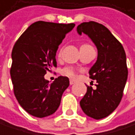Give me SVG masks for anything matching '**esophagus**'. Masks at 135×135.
<instances>
[{"label":"esophagus","mask_w":135,"mask_h":135,"mask_svg":"<svg viewBox=\"0 0 135 135\" xmlns=\"http://www.w3.org/2000/svg\"><path fill=\"white\" fill-rule=\"evenodd\" d=\"M75 83V80H73V79H71L70 80V85H73Z\"/></svg>","instance_id":"obj_1"}]
</instances>
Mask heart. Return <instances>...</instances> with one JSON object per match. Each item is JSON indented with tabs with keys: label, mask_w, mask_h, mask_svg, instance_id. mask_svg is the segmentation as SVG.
Here are the masks:
<instances>
[{
	"label": "heart",
	"mask_w": 135,
	"mask_h": 135,
	"mask_svg": "<svg viewBox=\"0 0 135 135\" xmlns=\"http://www.w3.org/2000/svg\"><path fill=\"white\" fill-rule=\"evenodd\" d=\"M62 73L66 76H68L70 78H75L76 75L75 71L72 68H64V70L62 71Z\"/></svg>",
	"instance_id": "obj_1"
}]
</instances>
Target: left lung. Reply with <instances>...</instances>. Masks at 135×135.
<instances>
[{"instance_id":"8db88e82","label":"left lung","mask_w":135,"mask_h":135,"mask_svg":"<svg viewBox=\"0 0 135 135\" xmlns=\"http://www.w3.org/2000/svg\"><path fill=\"white\" fill-rule=\"evenodd\" d=\"M77 32L88 35L98 50L97 60L89 72L98 84L95 89L86 85L80 106L87 116L100 120L112 113L121 101L128 75L126 54L122 44L102 24L83 22Z\"/></svg>"}]
</instances>
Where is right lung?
<instances>
[{"instance_id": "add662e5", "label": "right lung", "mask_w": 135, "mask_h": 135, "mask_svg": "<svg viewBox=\"0 0 135 135\" xmlns=\"http://www.w3.org/2000/svg\"><path fill=\"white\" fill-rule=\"evenodd\" d=\"M75 25L39 21L30 25L14 45L10 70L14 93L20 106L32 116L45 117L59 107L69 79L59 76L50 84L44 75L50 68L57 67L58 46Z\"/></svg>"}]
</instances>
